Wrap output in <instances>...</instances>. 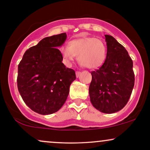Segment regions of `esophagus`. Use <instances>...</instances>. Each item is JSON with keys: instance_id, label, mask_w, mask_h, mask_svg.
Listing matches in <instances>:
<instances>
[{"instance_id": "1", "label": "esophagus", "mask_w": 150, "mask_h": 150, "mask_svg": "<svg viewBox=\"0 0 150 150\" xmlns=\"http://www.w3.org/2000/svg\"><path fill=\"white\" fill-rule=\"evenodd\" d=\"M80 74H81L80 72H79V71H77V72H76V77H80Z\"/></svg>"}]
</instances>
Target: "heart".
Wrapping results in <instances>:
<instances>
[{
    "mask_svg": "<svg viewBox=\"0 0 150 150\" xmlns=\"http://www.w3.org/2000/svg\"><path fill=\"white\" fill-rule=\"evenodd\" d=\"M60 52L63 62L68 66L77 56L80 64L89 69H95L101 66L106 60V46L100 39L82 37L70 41L68 46H62Z\"/></svg>",
    "mask_w": 150,
    "mask_h": 150,
    "instance_id": "heart-1",
    "label": "heart"
}]
</instances>
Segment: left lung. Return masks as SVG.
<instances>
[{"instance_id": "obj_1", "label": "left lung", "mask_w": 150, "mask_h": 150, "mask_svg": "<svg viewBox=\"0 0 150 150\" xmlns=\"http://www.w3.org/2000/svg\"><path fill=\"white\" fill-rule=\"evenodd\" d=\"M106 58L99 69L92 71L89 87L93 106L101 112L120 111L130 99L135 83L133 63L128 51L112 36L105 35Z\"/></svg>"}]
</instances>
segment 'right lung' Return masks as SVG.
<instances>
[{
    "mask_svg": "<svg viewBox=\"0 0 150 150\" xmlns=\"http://www.w3.org/2000/svg\"><path fill=\"white\" fill-rule=\"evenodd\" d=\"M67 35L46 37L25 51L18 65V88L25 103L34 112L51 114L65 104L75 70L66 68L57 48Z\"/></svg>",
    "mask_w": 150,
    "mask_h": 150,
    "instance_id": "1",
    "label": "right lung"
}]
</instances>
